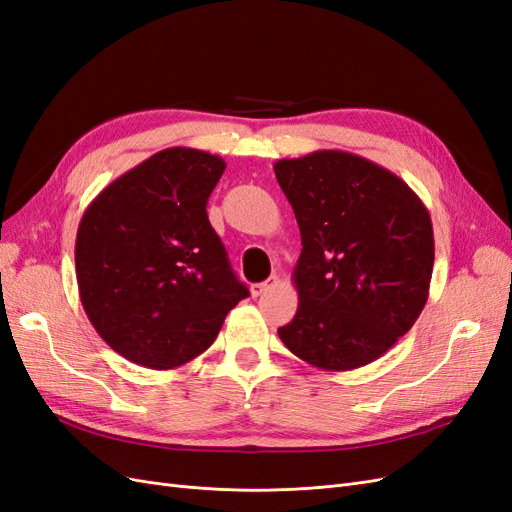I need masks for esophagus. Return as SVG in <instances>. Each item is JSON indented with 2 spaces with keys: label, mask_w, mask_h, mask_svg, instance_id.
<instances>
[{
  "label": "esophagus",
  "mask_w": 512,
  "mask_h": 512,
  "mask_svg": "<svg viewBox=\"0 0 512 512\" xmlns=\"http://www.w3.org/2000/svg\"><path fill=\"white\" fill-rule=\"evenodd\" d=\"M277 284H280V277L277 275H271L269 280H265V282H260V284H252V294L254 297H260V294H265V292H269L271 288H275Z\"/></svg>",
  "instance_id": "1"
}]
</instances>
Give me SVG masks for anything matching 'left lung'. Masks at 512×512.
Here are the masks:
<instances>
[{
	"label": "left lung",
	"mask_w": 512,
	"mask_h": 512,
	"mask_svg": "<svg viewBox=\"0 0 512 512\" xmlns=\"http://www.w3.org/2000/svg\"><path fill=\"white\" fill-rule=\"evenodd\" d=\"M273 170L303 245L292 271L299 309L277 335L324 371L380 359L429 297L436 245L427 207L404 179L348 151L320 149Z\"/></svg>",
	"instance_id": "1"
}]
</instances>
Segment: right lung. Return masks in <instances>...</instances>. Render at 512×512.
<instances>
[{"label":"right lung","mask_w":512,"mask_h":512,"mask_svg":"<svg viewBox=\"0 0 512 512\" xmlns=\"http://www.w3.org/2000/svg\"><path fill=\"white\" fill-rule=\"evenodd\" d=\"M224 168L207 151L162 149L85 209L74 245L79 297L123 359L149 369L190 363L250 294L207 218Z\"/></svg>","instance_id":"add662e5"}]
</instances>
